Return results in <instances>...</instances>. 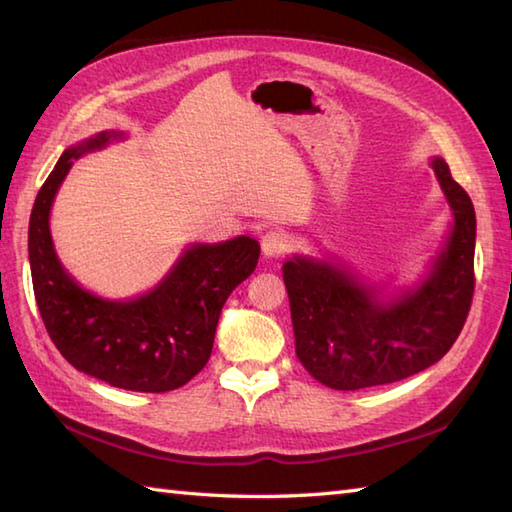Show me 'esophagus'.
I'll return each mask as SVG.
<instances>
[{
	"label": "esophagus",
	"instance_id": "1",
	"mask_svg": "<svg viewBox=\"0 0 512 512\" xmlns=\"http://www.w3.org/2000/svg\"><path fill=\"white\" fill-rule=\"evenodd\" d=\"M290 248V237L284 231H268L262 237V253L264 257L273 259V257H281Z\"/></svg>",
	"mask_w": 512,
	"mask_h": 512
}]
</instances>
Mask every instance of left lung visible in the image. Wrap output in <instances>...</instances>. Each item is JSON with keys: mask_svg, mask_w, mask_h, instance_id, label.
Here are the masks:
<instances>
[{"mask_svg": "<svg viewBox=\"0 0 512 512\" xmlns=\"http://www.w3.org/2000/svg\"><path fill=\"white\" fill-rule=\"evenodd\" d=\"M429 165L453 222L418 281L376 284L334 255L297 253L281 268L297 358L325 387L396 383L438 363L462 332L475 288V209L447 162Z\"/></svg>", "mask_w": 512, "mask_h": 512, "instance_id": "1", "label": "left lung"}]
</instances>
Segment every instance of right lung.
Instances as JSON below:
<instances>
[{
  "instance_id": "1",
  "label": "right lung",
  "mask_w": 512,
  "mask_h": 512,
  "mask_svg": "<svg viewBox=\"0 0 512 512\" xmlns=\"http://www.w3.org/2000/svg\"><path fill=\"white\" fill-rule=\"evenodd\" d=\"M125 138L121 129H105L81 140L43 182L28 226L32 288L52 343L72 367L118 389L162 394L187 385L209 361L220 312L253 275L259 242L248 235L193 242L154 288L132 299L83 288L54 250L50 211L74 160Z\"/></svg>"
}]
</instances>
